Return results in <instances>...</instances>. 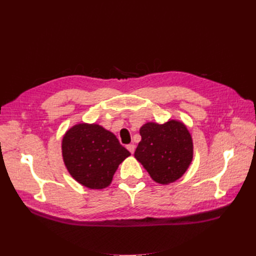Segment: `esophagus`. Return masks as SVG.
<instances>
[{
  "label": "esophagus",
  "mask_w": 256,
  "mask_h": 256,
  "mask_svg": "<svg viewBox=\"0 0 256 256\" xmlns=\"http://www.w3.org/2000/svg\"><path fill=\"white\" fill-rule=\"evenodd\" d=\"M126 148H128V150L130 152V153L133 154L134 152H135V145H134V144H128V145L126 146Z\"/></svg>",
  "instance_id": "obj_1"
}]
</instances>
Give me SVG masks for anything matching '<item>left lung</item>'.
Wrapping results in <instances>:
<instances>
[{"label":"left lung","mask_w":256,"mask_h":256,"mask_svg":"<svg viewBox=\"0 0 256 256\" xmlns=\"http://www.w3.org/2000/svg\"><path fill=\"white\" fill-rule=\"evenodd\" d=\"M140 134L142 140L134 156L153 180L167 184L186 172L194 157V144L182 122H148L140 128Z\"/></svg>","instance_id":"obj_1"}]
</instances>
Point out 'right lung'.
Returning <instances> with one entry per match:
<instances>
[{
    "mask_svg": "<svg viewBox=\"0 0 256 256\" xmlns=\"http://www.w3.org/2000/svg\"><path fill=\"white\" fill-rule=\"evenodd\" d=\"M62 150L70 175L90 189L108 187L118 165L131 155L113 133L101 125L86 123L68 130Z\"/></svg>",
    "mask_w": 256,
    "mask_h": 256,
    "instance_id": "1",
    "label": "right lung"
}]
</instances>
